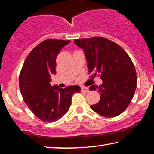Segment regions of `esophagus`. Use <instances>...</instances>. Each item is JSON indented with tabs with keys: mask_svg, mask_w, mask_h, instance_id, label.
<instances>
[{
	"mask_svg": "<svg viewBox=\"0 0 154 154\" xmlns=\"http://www.w3.org/2000/svg\"><path fill=\"white\" fill-rule=\"evenodd\" d=\"M81 92H88L89 90H88V88H85V87H81Z\"/></svg>",
	"mask_w": 154,
	"mask_h": 154,
	"instance_id": "1",
	"label": "esophagus"
}]
</instances>
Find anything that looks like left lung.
I'll return each instance as SVG.
<instances>
[{"label":"left lung","instance_id":"obj_1","mask_svg":"<svg viewBox=\"0 0 154 154\" xmlns=\"http://www.w3.org/2000/svg\"><path fill=\"white\" fill-rule=\"evenodd\" d=\"M83 49L89 72L100 75L103 83L92 85L90 90H98L101 99L90 106L92 110L106 117L119 115L132 100L137 86L135 66L126 51L115 42L100 37L75 39Z\"/></svg>","mask_w":154,"mask_h":154}]
</instances>
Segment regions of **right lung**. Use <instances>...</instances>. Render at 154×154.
<instances>
[{
    "mask_svg": "<svg viewBox=\"0 0 154 154\" xmlns=\"http://www.w3.org/2000/svg\"><path fill=\"white\" fill-rule=\"evenodd\" d=\"M69 40L46 39L29 53L19 75V88L26 104L39 119L53 122L67 112L72 94L81 92L78 85L64 89L50 83L56 73V57Z\"/></svg>",
    "mask_w": 154,
    "mask_h": 154,
    "instance_id": "obj_1",
    "label": "right lung"
}]
</instances>
